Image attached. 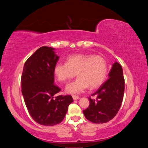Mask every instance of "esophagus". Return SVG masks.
<instances>
[{"mask_svg": "<svg viewBox=\"0 0 148 148\" xmlns=\"http://www.w3.org/2000/svg\"><path fill=\"white\" fill-rule=\"evenodd\" d=\"M72 98H73L74 100H77V99H79V97L76 96V95H73V96H72Z\"/></svg>", "mask_w": 148, "mask_h": 148, "instance_id": "obj_1", "label": "esophagus"}]
</instances>
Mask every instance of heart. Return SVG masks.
Segmentation results:
<instances>
[{"instance_id": "b5f03b06", "label": "heart", "mask_w": 148, "mask_h": 148, "mask_svg": "<svg viewBox=\"0 0 148 148\" xmlns=\"http://www.w3.org/2000/svg\"><path fill=\"white\" fill-rule=\"evenodd\" d=\"M107 64L103 57L92 54L80 53L70 56L66 62H59L53 72L57 80L66 83L77 75L78 77L66 87L67 93L78 94L89 87H99L103 84L107 74Z\"/></svg>"}]
</instances>
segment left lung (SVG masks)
I'll return each mask as SVG.
<instances>
[{
  "instance_id": "obj_1",
  "label": "left lung",
  "mask_w": 148,
  "mask_h": 148,
  "mask_svg": "<svg viewBox=\"0 0 148 148\" xmlns=\"http://www.w3.org/2000/svg\"><path fill=\"white\" fill-rule=\"evenodd\" d=\"M108 79L97 91L89 97V106L84 110L86 118L95 123H104L117 114L123 99L125 79L121 65L116 62L112 65Z\"/></svg>"
}]
</instances>
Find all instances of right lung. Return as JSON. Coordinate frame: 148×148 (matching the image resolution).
I'll return each mask as SVG.
<instances>
[{"label": "right lung", "instance_id": "add662e5", "mask_svg": "<svg viewBox=\"0 0 148 148\" xmlns=\"http://www.w3.org/2000/svg\"><path fill=\"white\" fill-rule=\"evenodd\" d=\"M54 49L47 46L37 49L26 61L21 76V92L29 113L45 126L60 123L73 102L71 95L54 97L61 91L54 84L53 69L59 58Z\"/></svg>", "mask_w": 148, "mask_h": 148}]
</instances>
